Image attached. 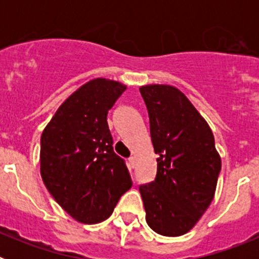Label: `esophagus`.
<instances>
[{
    "label": "esophagus",
    "mask_w": 259,
    "mask_h": 259,
    "mask_svg": "<svg viewBox=\"0 0 259 259\" xmlns=\"http://www.w3.org/2000/svg\"><path fill=\"white\" fill-rule=\"evenodd\" d=\"M128 163H130V167H131V168H135V166H136V162H135V157L128 158Z\"/></svg>",
    "instance_id": "1"
}]
</instances>
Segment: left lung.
Wrapping results in <instances>:
<instances>
[{
  "label": "left lung",
  "instance_id": "1",
  "mask_svg": "<svg viewBox=\"0 0 259 259\" xmlns=\"http://www.w3.org/2000/svg\"><path fill=\"white\" fill-rule=\"evenodd\" d=\"M140 93L158 155L155 179L139 187L146 223L163 236H182L212 201L221 157L209 124L179 89L154 84Z\"/></svg>",
  "mask_w": 259,
  "mask_h": 259
}]
</instances>
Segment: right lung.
I'll return each instance as SVG.
<instances>
[{
	"label": "right lung",
	"mask_w": 259,
	"mask_h": 259,
	"mask_svg": "<svg viewBox=\"0 0 259 259\" xmlns=\"http://www.w3.org/2000/svg\"><path fill=\"white\" fill-rule=\"evenodd\" d=\"M124 91L118 81L91 80L59 106L41 135L42 182L59 206L81 223L109 218L132 187L107 124L109 110Z\"/></svg>",
	"instance_id": "1"
}]
</instances>
